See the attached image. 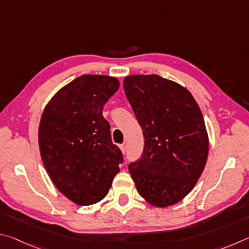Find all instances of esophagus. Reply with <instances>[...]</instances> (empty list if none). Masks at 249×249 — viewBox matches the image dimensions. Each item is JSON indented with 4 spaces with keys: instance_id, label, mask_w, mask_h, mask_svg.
Segmentation results:
<instances>
[{
    "instance_id": "34e87169",
    "label": "esophagus",
    "mask_w": 249,
    "mask_h": 249,
    "mask_svg": "<svg viewBox=\"0 0 249 249\" xmlns=\"http://www.w3.org/2000/svg\"><path fill=\"white\" fill-rule=\"evenodd\" d=\"M120 150H121V152H122V153H125V151H127V144H125V143H124V144H121L120 146Z\"/></svg>"
}]
</instances>
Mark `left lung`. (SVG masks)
Wrapping results in <instances>:
<instances>
[{
  "mask_svg": "<svg viewBox=\"0 0 249 249\" xmlns=\"http://www.w3.org/2000/svg\"><path fill=\"white\" fill-rule=\"evenodd\" d=\"M124 89L144 137L129 173L151 206L181 201L206 166L209 138L202 112L186 87L156 74L125 76Z\"/></svg>",
  "mask_w": 249,
  "mask_h": 249,
  "instance_id": "8db88e82",
  "label": "left lung"
}]
</instances>
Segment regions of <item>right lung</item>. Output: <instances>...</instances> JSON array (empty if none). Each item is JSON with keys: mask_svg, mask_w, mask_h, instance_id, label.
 <instances>
[{"mask_svg": "<svg viewBox=\"0 0 249 249\" xmlns=\"http://www.w3.org/2000/svg\"><path fill=\"white\" fill-rule=\"evenodd\" d=\"M116 77L84 74L52 96L38 129L42 163L61 194L78 206L99 202L122 163L121 151L103 117L119 89Z\"/></svg>", "mask_w": 249, "mask_h": 249, "instance_id": "add662e5", "label": "right lung"}]
</instances>
